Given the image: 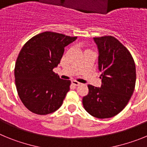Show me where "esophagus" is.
<instances>
[{
    "label": "esophagus",
    "mask_w": 147,
    "mask_h": 147,
    "mask_svg": "<svg viewBox=\"0 0 147 147\" xmlns=\"http://www.w3.org/2000/svg\"><path fill=\"white\" fill-rule=\"evenodd\" d=\"M71 83H72L73 85H76V86H78V85H80V84H81V83L79 82H77V81H76V80H72V81H71Z\"/></svg>",
    "instance_id": "34e87169"
}]
</instances>
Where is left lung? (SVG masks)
Instances as JSON below:
<instances>
[{"label":"left lung","instance_id":"1","mask_svg":"<svg viewBox=\"0 0 147 147\" xmlns=\"http://www.w3.org/2000/svg\"><path fill=\"white\" fill-rule=\"evenodd\" d=\"M98 45V69L102 74V86L88 85L83 97V107L98 119H108L119 114L127 106L135 90L136 70L129 50L113 36L94 37Z\"/></svg>","mask_w":147,"mask_h":147}]
</instances>
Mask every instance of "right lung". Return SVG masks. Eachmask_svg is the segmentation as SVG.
<instances>
[{
	"label": "right lung",
	"mask_w": 147,
	"mask_h": 147,
	"mask_svg": "<svg viewBox=\"0 0 147 147\" xmlns=\"http://www.w3.org/2000/svg\"><path fill=\"white\" fill-rule=\"evenodd\" d=\"M76 39L45 32L23 46L15 63V85L21 102L31 112L47 115L62 105L71 82L61 80L53 69L60 62L65 47Z\"/></svg>",
	"instance_id": "add662e5"
}]
</instances>
